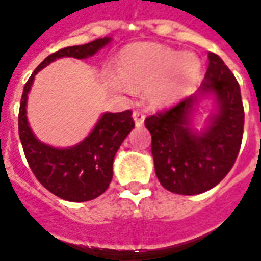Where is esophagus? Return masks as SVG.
Segmentation results:
<instances>
[{
	"label": "esophagus",
	"instance_id": "34e87169",
	"mask_svg": "<svg viewBox=\"0 0 261 261\" xmlns=\"http://www.w3.org/2000/svg\"><path fill=\"white\" fill-rule=\"evenodd\" d=\"M133 119H135V123H136V126H142L143 123H144V118H146V115L143 114L140 110H135L133 111Z\"/></svg>",
	"mask_w": 261,
	"mask_h": 261
}]
</instances>
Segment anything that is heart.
I'll return each instance as SVG.
<instances>
[{
  "instance_id": "obj_1",
  "label": "heart",
  "mask_w": 261,
  "mask_h": 261,
  "mask_svg": "<svg viewBox=\"0 0 261 261\" xmlns=\"http://www.w3.org/2000/svg\"><path fill=\"white\" fill-rule=\"evenodd\" d=\"M201 70L202 64L197 55L180 54L155 42H139L123 49L118 70L106 72V81L118 92L144 89L148 103L161 107L189 92L198 81Z\"/></svg>"
}]
</instances>
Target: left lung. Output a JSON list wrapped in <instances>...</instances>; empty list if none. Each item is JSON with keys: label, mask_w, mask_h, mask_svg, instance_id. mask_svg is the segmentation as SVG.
Listing matches in <instances>:
<instances>
[{"label": "left lung", "mask_w": 261, "mask_h": 261, "mask_svg": "<svg viewBox=\"0 0 261 261\" xmlns=\"http://www.w3.org/2000/svg\"><path fill=\"white\" fill-rule=\"evenodd\" d=\"M209 66L202 85L194 95L147 117L151 133L155 175L168 191L195 195L213 189L230 172L240 152L244 135V105L240 84L220 56L207 54ZM215 96L218 113L203 133L191 129L197 100Z\"/></svg>", "instance_id": "1"}]
</instances>
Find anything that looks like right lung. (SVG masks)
<instances>
[{
    "mask_svg": "<svg viewBox=\"0 0 261 261\" xmlns=\"http://www.w3.org/2000/svg\"><path fill=\"white\" fill-rule=\"evenodd\" d=\"M111 38H97L85 45L67 46L49 55L35 68L24 85L19 109V136L30 169L45 189L70 202L95 199L109 189L113 161L128 133L135 128L132 111L105 113L86 139L70 148H56L41 143L31 132L26 115L27 95L41 68L59 58L86 59L99 52Z\"/></svg>",
    "mask_w": 261,
    "mask_h": 261,
    "instance_id": "add662e5",
    "label": "right lung"
}]
</instances>
